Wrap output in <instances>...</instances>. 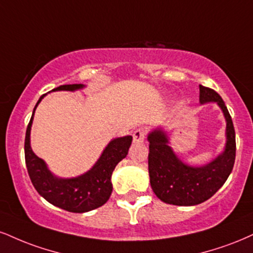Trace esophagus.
I'll use <instances>...</instances> for the list:
<instances>
[{"label": "esophagus", "instance_id": "34e87169", "mask_svg": "<svg viewBox=\"0 0 253 253\" xmlns=\"http://www.w3.org/2000/svg\"><path fill=\"white\" fill-rule=\"evenodd\" d=\"M146 136V129L145 128H138L133 132V141L135 144H139V142H142L145 140Z\"/></svg>", "mask_w": 253, "mask_h": 253}]
</instances>
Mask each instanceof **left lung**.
Instances as JSON below:
<instances>
[{
	"label": "left lung",
	"instance_id": "8db88e82",
	"mask_svg": "<svg viewBox=\"0 0 253 253\" xmlns=\"http://www.w3.org/2000/svg\"><path fill=\"white\" fill-rule=\"evenodd\" d=\"M200 103L215 102L226 120V144L223 153L204 166H190L176 157L165 130L156 128L148 134V173L151 187L161 202L193 206L210 199L225 184L236 159V133L232 119L220 95L199 84Z\"/></svg>",
	"mask_w": 253,
	"mask_h": 253
}]
</instances>
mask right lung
Instances as JSON below:
<instances>
[{
  "instance_id": "1",
  "label": "right lung",
  "mask_w": 253,
  "mask_h": 253,
  "mask_svg": "<svg viewBox=\"0 0 253 253\" xmlns=\"http://www.w3.org/2000/svg\"><path fill=\"white\" fill-rule=\"evenodd\" d=\"M84 87V84H63L54 88L53 92L56 90L74 92L82 89ZM44 95L45 94L40 97L35 105L32 119L27 127L26 140H24V158H26V165L30 180L40 196L43 197L54 206L68 212L84 213L100 208L111 197L113 190L111 181L112 173L115 166L124 158H126L128 153L132 144V136L126 135L109 141L101 157L88 172L75 178H59L49 171L44 161L36 156L30 147V129H32L35 109Z\"/></svg>"
}]
</instances>
